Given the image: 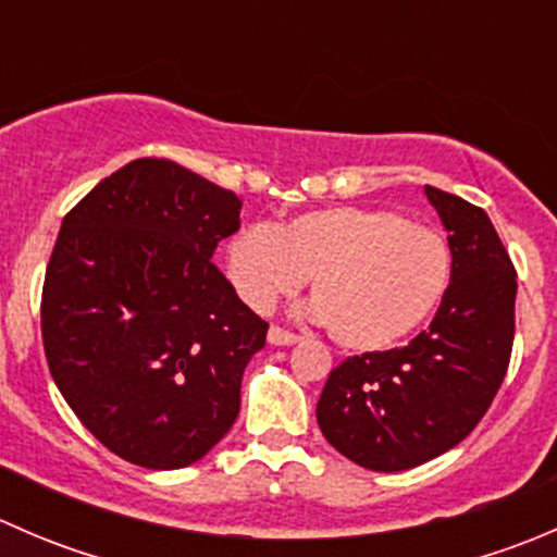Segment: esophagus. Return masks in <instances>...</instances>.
<instances>
[{"label":"esophagus","instance_id":"34e87169","mask_svg":"<svg viewBox=\"0 0 557 557\" xmlns=\"http://www.w3.org/2000/svg\"><path fill=\"white\" fill-rule=\"evenodd\" d=\"M299 339H301L299 334H294V331L280 329V325H272V329H269V342H272V345H277V347L296 345V342H299Z\"/></svg>","mask_w":557,"mask_h":557}]
</instances>
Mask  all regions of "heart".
Masks as SVG:
<instances>
[{"mask_svg": "<svg viewBox=\"0 0 557 557\" xmlns=\"http://www.w3.org/2000/svg\"><path fill=\"white\" fill-rule=\"evenodd\" d=\"M226 274L250 310L272 312L312 277L314 314L356 352L398 345L450 288L445 234L380 207H329L283 226L252 223L226 243Z\"/></svg>", "mask_w": 557, "mask_h": 557, "instance_id": "1", "label": "heart"}]
</instances>
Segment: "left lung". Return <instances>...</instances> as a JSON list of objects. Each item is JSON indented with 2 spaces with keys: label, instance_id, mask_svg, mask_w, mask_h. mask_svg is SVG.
<instances>
[{
  "label": "left lung",
  "instance_id": "left-lung-1",
  "mask_svg": "<svg viewBox=\"0 0 557 557\" xmlns=\"http://www.w3.org/2000/svg\"><path fill=\"white\" fill-rule=\"evenodd\" d=\"M453 250L436 318L407 347L345 358L325 380L318 425L372 471H404L453 450L507 377L518 272L482 207L425 185Z\"/></svg>",
  "mask_w": 557,
  "mask_h": 557
}]
</instances>
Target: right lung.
<instances>
[{
	"instance_id": "right-lung-1",
	"label": "right lung",
	"mask_w": 557,
	"mask_h": 557,
	"mask_svg": "<svg viewBox=\"0 0 557 557\" xmlns=\"http://www.w3.org/2000/svg\"><path fill=\"white\" fill-rule=\"evenodd\" d=\"M239 210L234 190L137 159L61 221L39 310L45 358L72 412L128 463L183 469L237 420L269 329L212 263Z\"/></svg>"
}]
</instances>
